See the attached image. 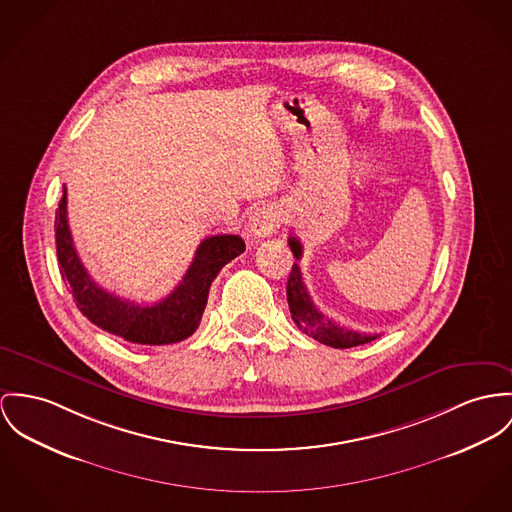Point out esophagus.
I'll list each match as a JSON object with an SVG mask.
<instances>
[{
	"label": "esophagus",
	"instance_id": "34e87169",
	"mask_svg": "<svg viewBox=\"0 0 512 512\" xmlns=\"http://www.w3.org/2000/svg\"><path fill=\"white\" fill-rule=\"evenodd\" d=\"M280 212L276 206L271 204H265V206H259L257 210L251 212L249 216V232L255 237H269L273 236L276 228L280 226Z\"/></svg>",
	"mask_w": 512,
	"mask_h": 512
}]
</instances>
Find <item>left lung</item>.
<instances>
[{
  "label": "left lung",
  "mask_w": 512,
  "mask_h": 512,
  "mask_svg": "<svg viewBox=\"0 0 512 512\" xmlns=\"http://www.w3.org/2000/svg\"><path fill=\"white\" fill-rule=\"evenodd\" d=\"M288 245H290L294 257L300 259L302 257V243L296 237H290ZM286 298H288L290 314H292L294 323L298 325V329L302 333H306L308 337L315 339V341L327 345V347L351 349V347L370 343L376 337H380V335H368V333H358L353 329H347V327L335 323L333 319H329L327 315L321 314L317 310L314 300L308 294V288L304 284V278H302V271H300L298 263L292 265V271L288 276Z\"/></svg>",
  "instance_id": "8db88e82"
}]
</instances>
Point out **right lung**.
I'll use <instances>...</instances> for the list:
<instances>
[{
  "instance_id": "add662e5",
  "label": "right lung",
  "mask_w": 512,
  "mask_h": 512,
  "mask_svg": "<svg viewBox=\"0 0 512 512\" xmlns=\"http://www.w3.org/2000/svg\"><path fill=\"white\" fill-rule=\"evenodd\" d=\"M66 202L64 187L54 220L62 278L68 282L81 314L103 331L128 343L158 347L191 337L200 325L212 280L224 265L245 251V243L239 236L206 237L200 241L183 280L163 300L152 306H142L107 292L85 271L68 226Z\"/></svg>"
}]
</instances>
